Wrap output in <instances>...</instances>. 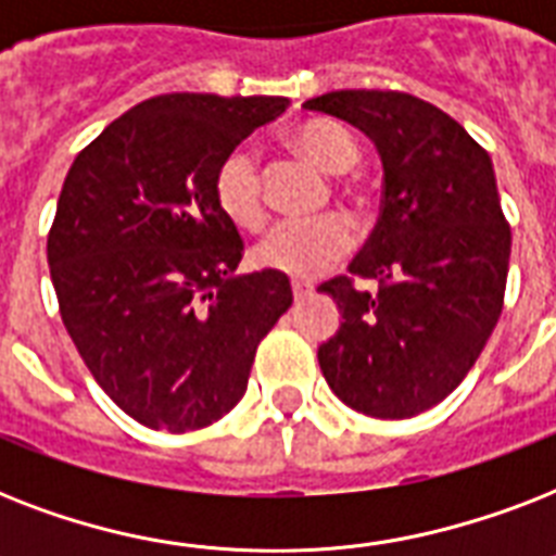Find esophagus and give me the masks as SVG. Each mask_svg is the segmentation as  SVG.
<instances>
[{
	"mask_svg": "<svg viewBox=\"0 0 556 556\" xmlns=\"http://www.w3.org/2000/svg\"><path fill=\"white\" fill-rule=\"evenodd\" d=\"M291 291H294V300H303V296L312 294L314 288L308 286V282H300V279H294V282H291Z\"/></svg>",
	"mask_w": 556,
	"mask_h": 556,
	"instance_id": "esophagus-1",
	"label": "esophagus"
}]
</instances>
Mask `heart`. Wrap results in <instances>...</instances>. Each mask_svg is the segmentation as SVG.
I'll use <instances>...</instances> for the list:
<instances>
[{"label": "heart", "mask_w": 556, "mask_h": 556, "mask_svg": "<svg viewBox=\"0 0 556 556\" xmlns=\"http://www.w3.org/2000/svg\"><path fill=\"white\" fill-rule=\"evenodd\" d=\"M294 147L326 173L343 176L357 167L361 147L346 126L329 117H312L294 129ZM340 192H349L343 185ZM213 201L227 222L242 230H260L268 218L265 173L260 152L251 143H239L213 169ZM355 242V230L346 216L326 213L308 222H282L253 248V262L262 268L312 279L343 260Z\"/></svg>", "instance_id": "obj_1"}]
</instances>
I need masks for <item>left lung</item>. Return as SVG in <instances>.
Returning a JSON list of instances; mask_svg holds the SVG:
<instances>
[{
	"label": "left lung",
	"instance_id": "left-lung-1",
	"mask_svg": "<svg viewBox=\"0 0 556 556\" xmlns=\"http://www.w3.org/2000/svg\"><path fill=\"white\" fill-rule=\"evenodd\" d=\"M303 106L357 126L383 161L369 242L346 277L320 286L343 314L317 352L323 378L357 413L413 418L465 380L505 305L510 225L491 155L404 91H329Z\"/></svg>",
	"mask_w": 556,
	"mask_h": 556
}]
</instances>
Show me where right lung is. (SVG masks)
<instances>
[{"instance_id": "right-lung-1", "label": "right lung", "mask_w": 556, "mask_h": 556, "mask_svg": "<svg viewBox=\"0 0 556 556\" xmlns=\"http://www.w3.org/2000/svg\"><path fill=\"white\" fill-rule=\"evenodd\" d=\"M288 98L159 94L74 159L48 230L60 317L126 415L187 432L242 401L262 338L294 303L277 270L233 277L244 242L213 169Z\"/></svg>"}]
</instances>
